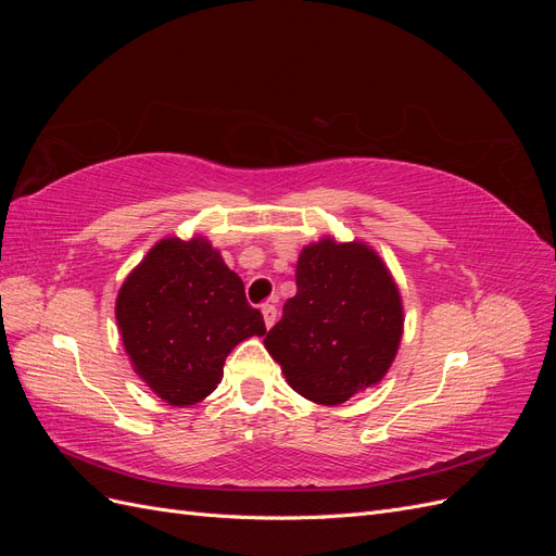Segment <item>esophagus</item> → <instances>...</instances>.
I'll return each instance as SVG.
<instances>
[{"label": "esophagus", "instance_id": "esophagus-1", "mask_svg": "<svg viewBox=\"0 0 556 556\" xmlns=\"http://www.w3.org/2000/svg\"><path fill=\"white\" fill-rule=\"evenodd\" d=\"M262 315H264V325L271 329L276 325V315H278L274 301H266V304H262Z\"/></svg>", "mask_w": 556, "mask_h": 556}]
</instances>
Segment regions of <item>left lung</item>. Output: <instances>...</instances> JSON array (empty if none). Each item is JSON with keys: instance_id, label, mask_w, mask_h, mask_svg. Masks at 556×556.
I'll list each match as a JSON object with an SVG mask.
<instances>
[{"instance_id": "1", "label": "left lung", "mask_w": 556, "mask_h": 556, "mask_svg": "<svg viewBox=\"0 0 556 556\" xmlns=\"http://www.w3.org/2000/svg\"><path fill=\"white\" fill-rule=\"evenodd\" d=\"M401 333V294L378 252L325 237L301 250L296 294L264 345L294 392L339 406L384 378Z\"/></svg>"}]
</instances>
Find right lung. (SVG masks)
<instances>
[{
    "label": "right lung",
    "instance_id": "right-lung-1",
    "mask_svg": "<svg viewBox=\"0 0 556 556\" xmlns=\"http://www.w3.org/2000/svg\"><path fill=\"white\" fill-rule=\"evenodd\" d=\"M115 319L134 371L169 406L206 399L229 352L266 333L243 280L204 237L150 248L117 292Z\"/></svg>",
    "mask_w": 556,
    "mask_h": 556
}]
</instances>
